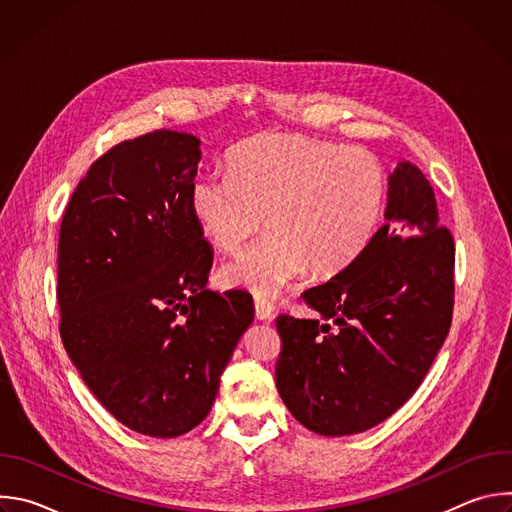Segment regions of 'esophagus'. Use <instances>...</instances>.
<instances>
[{
  "label": "esophagus",
  "instance_id": "1",
  "mask_svg": "<svg viewBox=\"0 0 512 512\" xmlns=\"http://www.w3.org/2000/svg\"><path fill=\"white\" fill-rule=\"evenodd\" d=\"M255 316H257V320H263V322L271 320L273 318L271 302L265 298H255Z\"/></svg>",
  "mask_w": 512,
  "mask_h": 512
}]
</instances>
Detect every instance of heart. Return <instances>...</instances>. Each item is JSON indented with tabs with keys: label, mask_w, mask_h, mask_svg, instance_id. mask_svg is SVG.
I'll list each match as a JSON object with an SVG mask.
<instances>
[{
	"label": "heart",
	"mask_w": 512,
	"mask_h": 512,
	"mask_svg": "<svg viewBox=\"0 0 512 512\" xmlns=\"http://www.w3.org/2000/svg\"><path fill=\"white\" fill-rule=\"evenodd\" d=\"M229 166L196 176L188 192L202 239L218 251L239 249L265 216L267 235L218 271L229 287L271 298L306 269L336 275L381 225L387 172L364 148L263 133L241 141Z\"/></svg>",
	"instance_id": "b5f03b06"
}]
</instances>
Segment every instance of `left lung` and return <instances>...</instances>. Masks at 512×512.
<instances>
[{
    "label": "left lung",
    "mask_w": 512,
    "mask_h": 512,
    "mask_svg": "<svg viewBox=\"0 0 512 512\" xmlns=\"http://www.w3.org/2000/svg\"><path fill=\"white\" fill-rule=\"evenodd\" d=\"M302 300L318 318H277L275 385L289 413L326 437L391 417L425 379L454 308V239L415 164L389 174L367 249Z\"/></svg>",
    "instance_id": "left-lung-1"
}]
</instances>
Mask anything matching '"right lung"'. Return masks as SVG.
Segmentation results:
<instances>
[{"instance_id":"1","label":"right lung","mask_w":512,"mask_h":512,"mask_svg":"<svg viewBox=\"0 0 512 512\" xmlns=\"http://www.w3.org/2000/svg\"><path fill=\"white\" fill-rule=\"evenodd\" d=\"M200 139L160 129L123 141L79 182L58 237L60 338L125 427L178 437L210 411L255 318L247 291L206 289L212 247L188 206Z\"/></svg>"}]
</instances>
